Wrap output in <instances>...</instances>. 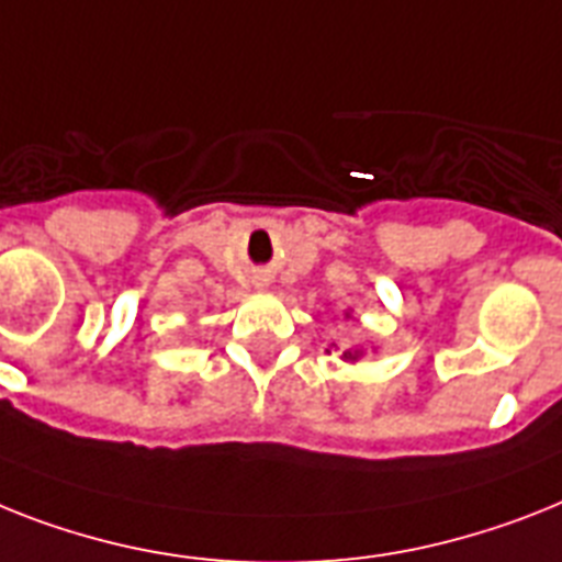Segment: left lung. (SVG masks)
<instances>
[{
  "label": "left lung",
  "mask_w": 562,
  "mask_h": 562,
  "mask_svg": "<svg viewBox=\"0 0 562 562\" xmlns=\"http://www.w3.org/2000/svg\"><path fill=\"white\" fill-rule=\"evenodd\" d=\"M359 356H361V350H345V356H341V359H345V361H359Z\"/></svg>",
  "instance_id": "left-lung-1"
}]
</instances>
